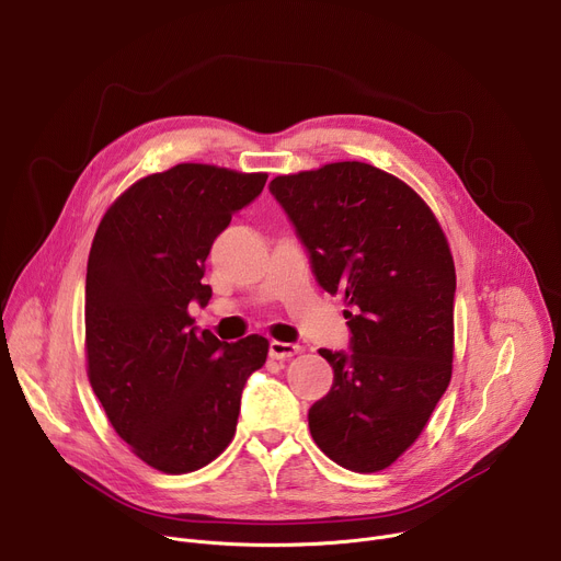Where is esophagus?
<instances>
[{
  "label": "esophagus",
  "mask_w": 561,
  "mask_h": 561,
  "mask_svg": "<svg viewBox=\"0 0 561 561\" xmlns=\"http://www.w3.org/2000/svg\"><path fill=\"white\" fill-rule=\"evenodd\" d=\"M300 352H302V347H300V345H293V343H279V341H273V343H271V350H268V354H271V358H273V360H288L290 356L300 354Z\"/></svg>",
  "instance_id": "34e87169"
}]
</instances>
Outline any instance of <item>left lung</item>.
Returning a JSON list of instances; mask_svg holds the SVG:
<instances>
[{
	"mask_svg": "<svg viewBox=\"0 0 561 561\" xmlns=\"http://www.w3.org/2000/svg\"><path fill=\"white\" fill-rule=\"evenodd\" d=\"M282 203L324 290L345 295L352 354L320 350L333 386L309 410L327 458L390 467L422 435L454 371L456 266L424 198L365 162L277 175Z\"/></svg>",
	"mask_w": 561,
	"mask_h": 561,
	"instance_id": "8db88e82",
	"label": "left lung"
}]
</instances>
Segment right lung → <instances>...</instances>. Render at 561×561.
<instances>
[{
    "mask_svg": "<svg viewBox=\"0 0 561 561\" xmlns=\"http://www.w3.org/2000/svg\"><path fill=\"white\" fill-rule=\"evenodd\" d=\"M268 173L184 162L151 173L107 207L88 259V379L115 433L162 473L209 465L237 433L245 379L266 363L268 341L232 345L196 331L205 307V259L232 214Z\"/></svg>",
    "mask_w": 561,
    "mask_h": 561,
    "instance_id": "add662e5",
    "label": "right lung"
}]
</instances>
